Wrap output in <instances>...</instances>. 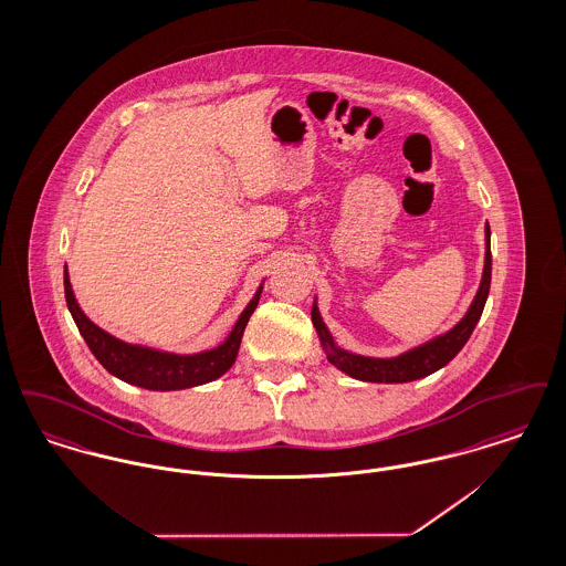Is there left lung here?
<instances>
[{
	"mask_svg": "<svg viewBox=\"0 0 566 566\" xmlns=\"http://www.w3.org/2000/svg\"><path fill=\"white\" fill-rule=\"evenodd\" d=\"M490 275H492V254H490V227L485 222V256L484 273L480 289L473 296V303L469 305L467 314L454 324L448 333L437 335L429 339L427 344H420L411 350L403 352L392 358H374V356H363L354 352L344 350L335 344L331 331L326 328L323 316L318 312V305L314 301L312 305V323L316 326V333L321 337L323 350L326 352V358L331 365H335L339 371L346 376L360 379V381H377V384H403V381H413L420 377L431 376L446 367L462 346L469 342L475 324L480 323V316L484 312L485 298L490 293Z\"/></svg>",
	"mask_w": 566,
	"mask_h": 566,
	"instance_id": "8db88e82",
	"label": "left lung"
}]
</instances>
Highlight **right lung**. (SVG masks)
I'll list each match as a JSON object with an SVG mask.
<instances>
[{
  "label": "right lung",
  "mask_w": 566,
  "mask_h": 566,
  "mask_svg": "<svg viewBox=\"0 0 566 566\" xmlns=\"http://www.w3.org/2000/svg\"><path fill=\"white\" fill-rule=\"evenodd\" d=\"M63 284H65V301H67L70 314L78 326L86 346L95 354V358L108 369L112 376L146 390H161V392L163 390H185V388L201 386L224 376L238 358L243 328L250 321L252 312L256 310L263 293V284H261L220 346H216L212 350L197 352V354H176V352L155 350L139 344H127L109 335L108 331L97 326L82 312L72 291L67 268L63 271Z\"/></svg>",
  "instance_id": "1"
}]
</instances>
